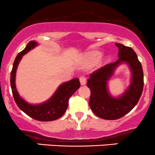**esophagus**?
Wrapping results in <instances>:
<instances>
[{
  "label": "esophagus",
  "mask_w": 155,
  "mask_h": 155,
  "mask_svg": "<svg viewBox=\"0 0 155 155\" xmlns=\"http://www.w3.org/2000/svg\"><path fill=\"white\" fill-rule=\"evenodd\" d=\"M80 83H81V85H85L86 84V82H87V81H86V78L84 77V76H82V77L80 78Z\"/></svg>",
  "instance_id": "34e87169"
}]
</instances>
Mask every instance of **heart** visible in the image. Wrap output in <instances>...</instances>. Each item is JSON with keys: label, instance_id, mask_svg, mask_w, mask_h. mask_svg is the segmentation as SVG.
<instances>
[{"label": "heart", "instance_id": "obj_1", "mask_svg": "<svg viewBox=\"0 0 155 155\" xmlns=\"http://www.w3.org/2000/svg\"><path fill=\"white\" fill-rule=\"evenodd\" d=\"M102 53L99 51H92L90 53H87L84 56L85 61L88 65H92L97 62L102 57Z\"/></svg>", "mask_w": 155, "mask_h": 155}]
</instances>
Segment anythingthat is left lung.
Instances as JSON below:
<instances>
[{"mask_svg": "<svg viewBox=\"0 0 155 155\" xmlns=\"http://www.w3.org/2000/svg\"><path fill=\"white\" fill-rule=\"evenodd\" d=\"M115 44L119 50L118 59L92 73L87 83L91 92L89 105L96 116L105 120H116L130 112L138 103L143 90V70L136 53L131 47ZM122 64L129 67L130 84L122 94L114 97L108 90V81Z\"/></svg>", "mask_w": 155, "mask_h": 155, "instance_id": "left-lung-1", "label": "left lung"}]
</instances>
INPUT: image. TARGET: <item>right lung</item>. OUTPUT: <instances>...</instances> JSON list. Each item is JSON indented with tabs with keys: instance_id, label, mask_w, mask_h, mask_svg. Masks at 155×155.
<instances>
[{
	"instance_id": "obj_1",
	"label": "right lung",
	"mask_w": 155,
	"mask_h": 155,
	"mask_svg": "<svg viewBox=\"0 0 155 155\" xmlns=\"http://www.w3.org/2000/svg\"><path fill=\"white\" fill-rule=\"evenodd\" d=\"M37 46H38V42L35 41H30L26 45L25 48L17 55L10 73V85L15 102L23 112L37 120L52 121L63 115L68 108L69 98L75 93L78 88H80L81 84L78 78H74L69 81L62 83L59 86L53 96L42 103L31 104L22 99L16 89V70L22 56Z\"/></svg>"
}]
</instances>
